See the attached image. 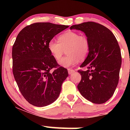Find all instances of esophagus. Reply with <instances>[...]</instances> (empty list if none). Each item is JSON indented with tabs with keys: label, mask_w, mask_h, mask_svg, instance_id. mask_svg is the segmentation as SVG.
Masks as SVG:
<instances>
[{
	"label": "esophagus",
	"mask_w": 130,
	"mask_h": 130,
	"mask_svg": "<svg viewBox=\"0 0 130 130\" xmlns=\"http://www.w3.org/2000/svg\"><path fill=\"white\" fill-rule=\"evenodd\" d=\"M74 70H72V69H68V73H69L70 74H71L72 73H73L74 72Z\"/></svg>",
	"instance_id": "esophagus-1"
}]
</instances>
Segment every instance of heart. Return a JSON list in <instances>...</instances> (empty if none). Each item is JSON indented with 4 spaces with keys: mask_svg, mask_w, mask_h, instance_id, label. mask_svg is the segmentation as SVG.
<instances>
[{
    "mask_svg": "<svg viewBox=\"0 0 130 130\" xmlns=\"http://www.w3.org/2000/svg\"><path fill=\"white\" fill-rule=\"evenodd\" d=\"M49 51L59 62L66 50L68 55L60 61V64L65 68L75 65L80 59H84L90 50V43L86 35L78 32L68 30L58 37V42L51 40L48 43Z\"/></svg>",
    "mask_w": 130,
    "mask_h": 130,
    "instance_id": "b5f03b06",
    "label": "heart"
}]
</instances>
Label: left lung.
Here are the masks:
<instances>
[{"label": "left lung", "mask_w": 130, "mask_h": 130, "mask_svg": "<svg viewBox=\"0 0 130 130\" xmlns=\"http://www.w3.org/2000/svg\"><path fill=\"white\" fill-rule=\"evenodd\" d=\"M70 29L84 32L90 43L88 56L80 66L87 70L77 71L81 75L77 89L87 100L104 103L112 96L119 83L122 56L117 39L109 29L96 22H83Z\"/></svg>", "instance_id": "8db88e82"}]
</instances>
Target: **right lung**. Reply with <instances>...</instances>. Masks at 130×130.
Returning <instances> with one entry per match:
<instances>
[{
  "label": "right lung",
  "mask_w": 130,
  "mask_h": 130,
  "mask_svg": "<svg viewBox=\"0 0 130 130\" xmlns=\"http://www.w3.org/2000/svg\"><path fill=\"white\" fill-rule=\"evenodd\" d=\"M68 27L36 22L25 27L16 37L12 48L13 73L22 96L32 105L46 106L60 95L68 70L59 65L47 46Z\"/></svg>",
  "instance_id": "1"
}]
</instances>
